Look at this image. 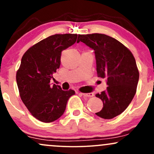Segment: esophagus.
I'll return each mask as SVG.
<instances>
[{"instance_id":"obj_1","label":"esophagus","mask_w":154,"mask_h":154,"mask_svg":"<svg viewBox=\"0 0 154 154\" xmlns=\"http://www.w3.org/2000/svg\"><path fill=\"white\" fill-rule=\"evenodd\" d=\"M83 96L85 97H93L94 94L93 93H81Z\"/></svg>"}]
</instances>
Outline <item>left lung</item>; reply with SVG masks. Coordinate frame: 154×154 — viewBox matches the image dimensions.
I'll use <instances>...</instances> for the list:
<instances>
[{
  "instance_id": "1",
  "label": "left lung",
  "mask_w": 154,
  "mask_h": 154,
  "mask_svg": "<svg viewBox=\"0 0 154 154\" xmlns=\"http://www.w3.org/2000/svg\"><path fill=\"white\" fill-rule=\"evenodd\" d=\"M77 42L93 49L98 77L106 79V90L95 95L103 103L95 114L106 119L119 115L131 103L138 83L133 55L122 43L104 34L79 35Z\"/></svg>"
}]
</instances>
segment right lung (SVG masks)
<instances>
[{
    "instance_id": "right-lung-1",
    "label": "right lung",
    "mask_w": 154,
    "mask_h": 154,
    "mask_svg": "<svg viewBox=\"0 0 154 154\" xmlns=\"http://www.w3.org/2000/svg\"><path fill=\"white\" fill-rule=\"evenodd\" d=\"M77 34H56L36 43L23 55L17 72L21 99L32 115L43 122L63 115L69 98L75 92L51 85L53 74L61 64L62 51L75 43Z\"/></svg>"
}]
</instances>
